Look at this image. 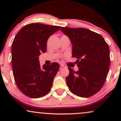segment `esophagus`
Instances as JSON below:
<instances>
[{
    "label": "esophagus",
    "mask_w": 121,
    "mask_h": 121,
    "mask_svg": "<svg viewBox=\"0 0 121 121\" xmlns=\"http://www.w3.org/2000/svg\"><path fill=\"white\" fill-rule=\"evenodd\" d=\"M60 66H61V68H62V67H66V66H65L64 65L61 64H60Z\"/></svg>",
    "instance_id": "esophagus-1"
}]
</instances>
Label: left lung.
<instances>
[{
  "label": "left lung",
  "mask_w": 121,
  "mask_h": 121,
  "mask_svg": "<svg viewBox=\"0 0 121 121\" xmlns=\"http://www.w3.org/2000/svg\"><path fill=\"white\" fill-rule=\"evenodd\" d=\"M60 30L70 39L72 57L77 58L79 68L76 72L68 68L69 89L77 96H92L106 81L110 63L109 45L101 35L87 29L62 27Z\"/></svg>",
  "instance_id": "1"
}]
</instances>
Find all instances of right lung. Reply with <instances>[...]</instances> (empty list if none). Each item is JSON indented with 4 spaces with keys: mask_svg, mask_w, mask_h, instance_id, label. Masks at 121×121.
Listing matches in <instances>:
<instances>
[{
    "mask_svg": "<svg viewBox=\"0 0 121 121\" xmlns=\"http://www.w3.org/2000/svg\"><path fill=\"white\" fill-rule=\"evenodd\" d=\"M60 26L30 23L22 27L12 44V65L15 81L27 97L37 98L47 95L52 86L60 65L52 62L40 67L39 56L46 52L49 37Z\"/></svg>",
    "mask_w": 121,
    "mask_h": 121,
    "instance_id": "1",
    "label": "right lung"
}]
</instances>
